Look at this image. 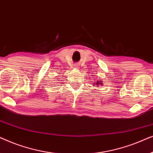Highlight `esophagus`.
Masks as SVG:
<instances>
[{
    "mask_svg": "<svg viewBox=\"0 0 153 153\" xmlns=\"http://www.w3.org/2000/svg\"><path fill=\"white\" fill-rule=\"evenodd\" d=\"M75 68H78V66H77V65H75Z\"/></svg>",
    "mask_w": 153,
    "mask_h": 153,
    "instance_id": "34e87169",
    "label": "esophagus"
}]
</instances>
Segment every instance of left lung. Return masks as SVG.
Here are the masks:
<instances>
[{
  "instance_id": "8db88e82",
  "label": "left lung",
  "mask_w": 153,
  "mask_h": 153,
  "mask_svg": "<svg viewBox=\"0 0 153 153\" xmlns=\"http://www.w3.org/2000/svg\"><path fill=\"white\" fill-rule=\"evenodd\" d=\"M102 85V81H97V82H96V85Z\"/></svg>"
}]
</instances>
